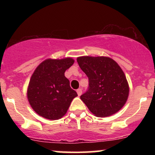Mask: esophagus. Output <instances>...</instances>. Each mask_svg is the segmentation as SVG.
<instances>
[{
  "mask_svg": "<svg viewBox=\"0 0 155 155\" xmlns=\"http://www.w3.org/2000/svg\"><path fill=\"white\" fill-rule=\"evenodd\" d=\"M76 92H77V94L79 96L81 95V93H82V90H81V89H78V90H76Z\"/></svg>",
  "mask_w": 155,
  "mask_h": 155,
  "instance_id": "34e87169",
  "label": "esophagus"
}]
</instances>
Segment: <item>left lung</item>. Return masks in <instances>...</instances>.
<instances>
[{
    "label": "left lung",
    "mask_w": 155,
    "mask_h": 155,
    "mask_svg": "<svg viewBox=\"0 0 155 155\" xmlns=\"http://www.w3.org/2000/svg\"><path fill=\"white\" fill-rule=\"evenodd\" d=\"M81 70L89 79V87L81 100L96 117L113 115L123 107L129 95V86L123 71L108 57L77 58Z\"/></svg>",
    "instance_id": "8db88e82"
}]
</instances>
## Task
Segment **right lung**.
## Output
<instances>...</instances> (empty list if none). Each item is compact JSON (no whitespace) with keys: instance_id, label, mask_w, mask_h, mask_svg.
<instances>
[{"instance_id":"1","label":"right lung","mask_w":155,"mask_h":155,"mask_svg":"<svg viewBox=\"0 0 155 155\" xmlns=\"http://www.w3.org/2000/svg\"><path fill=\"white\" fill-rule=\"evenodd\" d=\"M74 63L71 58L47 59L35 68L28 84L27 96L32 108L44 118H62L74 97L78 96L71 88L65 72Z\"/></svg>"}]
</instances>
